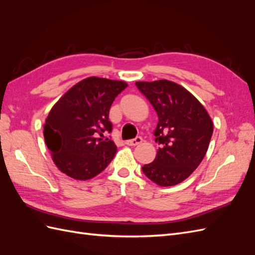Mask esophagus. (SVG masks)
<instances>
[{"mask_svg":"<svg viewBox=\"0 0 255 255\" xmlns=\"http://www.w3.org/2000/svg\"><path fill=\"white\" fill-rule=\"evenodd\" d=\"M141 142H142V138L138 136V137L134 138V139L127 140V141H126V144H128V145H137V144H139V143H141Z\"/></svg>","mask_w":255,"mask_h":255,"instance_id":"obj_1","label":"esophagus"}]
</instances>
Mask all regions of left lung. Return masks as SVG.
Returning a JSON list of instances; mask_svg holds the SVG:
<instances>
[{"instance_id":"left-lung-1","label":"left lung","mask_w":255,"mask_h":255,"mask_svg":"<svg viewBox=\"0 0 255 255\" xmlns=\"http://www.w3.org/2000/svg\"><path fill=\"white\" fill-rule=\"evenodd\" d=\"M136 86L158 116L154 136L160 146L142 172L159 186H173L186 180L205 156L213 135L212 119L204 106L174 82H137Z\"/></svg>"}]
</instances>
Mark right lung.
I'll return each mask as SVG.
<instances>
[{
	"mask_svg": "<svg viewBox=\"0 0 255 255\" xmlns=\"http://www.w3.org/2000/svg\"><path fill=\"white\" fill-rule=\"evenodd\" d=\"M128 87L122 81L91 76L69 89L52 107L43 127L45 144L59 170L75 180L92 179L110 165L117 146L110 109Z\"/></svg>",
	"mask_w": 255,
	"mask_h": 255,
	"instance_id": "add662e5",
	"label": "right lung"
}]
</instances>
